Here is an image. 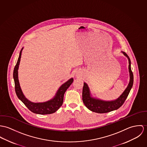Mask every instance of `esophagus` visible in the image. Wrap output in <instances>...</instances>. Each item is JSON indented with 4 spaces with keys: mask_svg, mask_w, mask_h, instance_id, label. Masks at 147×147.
<instances>
[{
    "mask_svg": "<svg viewBox=\"0 0 147 147\" xmlns=\"http://www.w3.org/2000/svg\"><path fill=\"white\" fill-rule=\"evenodd\" d=\"M80 76V74H77V76H78V77H79Z\"/></svg>",
    "mask_w": 147,
    "mask_h": 147,
    "instance_id": "obj_1",
    "label": "esophagus"
}]
</instances>
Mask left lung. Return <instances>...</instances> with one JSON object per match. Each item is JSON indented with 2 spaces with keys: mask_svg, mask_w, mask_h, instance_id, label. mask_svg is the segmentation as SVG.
<instances>
[{
  "mask_svg": "<svg viewBox=\"0 0 147 147\" xmlns=\"http://www.w3.org/2000/svg\"><path fill=\"white\" fill-rule=\"evenodd\" d=\"M123 53L128 58L129 63V69L130 80L127 87L117 100L111 101H105L91 97L89 88L87 84L84 83L82 91V100L85 106L90 111L98 113H105L112 112L120 108L127 98L133 85L134 76L131 69L130 59L125 52H123Z\"/></svg>",
  "mask_w": 147,
  "mask_h": 147,
  "instance_id": "left-lung-1",
  "label": "left lung"
}]
</instances>
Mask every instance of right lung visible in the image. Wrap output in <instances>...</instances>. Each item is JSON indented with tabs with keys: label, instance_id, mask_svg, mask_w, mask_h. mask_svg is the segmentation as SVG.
I'll use <instances>...</instances> for the list:
<instances>
[{
	"label": "right lung",
	"instance_id": "right-lung-1",
	"mask_svg": "<svg viewBox=\"0 0 147 147\" xmlns=\"http://www.w3.org/2000/svg\"><path fill=\"white\" fill-rule=\"evenodd\" d=\"M23 49V48H22ZM22 49L20 52V55L17 62L16 65L13 70V79L15 81V88L18 98L25 105V106L34 113L39 114H52L56 112L62 105L63 103L64 95L66 90L73 82V79L71 78L64 83L58 90L56 96L51 100L45 102L34 103L28 100L24 95L20 86L18 80V69L20 62L21 52Z\"/></svg>",
	"mask_w": 147,
	"mask_h": 147
}]
</instances>
